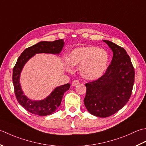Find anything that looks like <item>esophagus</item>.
I'll return each mask as SVG.
<instances>
[{"label": "esophagus", "instance_id": "1", "mask_svg": "<svg viewBox=\"0 0 146 146\" xmlns=\"http://www.w3.org/2000/svg\"><path fill=\"white\" fill-rule=\"evenodd\" d=\"M79 83V82L78 80H74V81H72V85L73 86H76V85L78 84Z\"/></svg>", "mask_w": 146, "mask_h": 146}]
</instances>
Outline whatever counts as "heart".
<instances>
[{
    "instance_id": "obj_1",
    "label": "heart",
    "mask_w": 146,
    "mask_h": 146,
    "mask_svg": "<svg viewBox=\"0 0 146 146\" xmlns=\"http://www.w3.org/2000/svg\"><path fill=\"white\" fill-rule=\"evenodd\" d=\"M70 66L79 67L84 78L89 80L98 79L106 71L108 55L105 50L93 46L78 47L74 49L67 57ZM70 70L69 67H67Z\"/></svg>"
}]
</instances>
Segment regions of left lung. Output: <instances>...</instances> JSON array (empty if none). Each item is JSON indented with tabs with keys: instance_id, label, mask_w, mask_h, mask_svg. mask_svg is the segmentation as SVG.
<instances>
[{
	"instance_id": "8db88e82",
	"label": "left lung",
	"mask_w": 146,
	"mask_h": 146,
	"mask_svg": "<svg viewBox=\"0 0 146 146\" xmlns=\"http://www.w3.org/2000/svg\"><path fill=\"white\" fill-rule=\"evenodd\" d=\"M113 53L105 73L95 81L85 84L84 105L93 115L105 118L123 107L132 94L135 70L130 56L122 47L103 40Z\"/></svg>"
}]
</instances>
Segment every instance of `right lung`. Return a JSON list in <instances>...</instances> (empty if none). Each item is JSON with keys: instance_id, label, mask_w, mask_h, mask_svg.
Returning a JSON list of instances; mask_svg holds the SVG:
<instances>
[{"instance_id": "1", "label": "right lung", "mask_w": 146, "mask_h": 146, "mask_svg": "<svg viewBox=\"0 0 146 146\" xmlns=\"http://www.w3.org/2000/svg\"><path fill=\"white\" fill-rule=\"evenodd\" d=\"M64 40L54 41H41L35 45L26 48L19 56L13 68V81L14 93L17 102L24 108L31 113L39 116H46L54 113L60 105L64 93L70 88V84H66L56 88L52 93L44 100L32 101L23 94L19 82L20 74L24 65L36 53H45L58 54L64 46Z\"/></svg>"}]
</instances>
